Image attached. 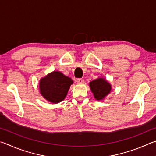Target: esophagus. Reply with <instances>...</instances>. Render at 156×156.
Returning a JSON list of instances; mask_svg holds the SVG:
<instances>
[{
    "label": "esophagus",
    "mask_w": 156,
    "mask_h": 156,
    "mask_svg": "<svg viewBox=\"0 0 156 156\" xmlns=\"http://www.w3.org/2000/svg\"><path fill=\"white\" fill-rule=\"evenodd\" d=\"M77 83H78V84H84V80H83V79H78V80H77Z\"/></svg>",
    "instance_id": "34e87169"
}]
</instances>
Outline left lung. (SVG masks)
I'll list each match as a JSON object with an SVG mask.
<instances>
[{
	"instance_id": "1",
	"label": "left lung",
	"mask_w": 156,
	"mask_h": 156,
	"mask_svg": "<svg viewBox=\"0 0 156 156\" xmlns=\"http://www.w3.org/2000/svg\"><path fill=\"white\" fill-rule=\"evenodd\" d=\"M89 87L94 94V98L102 100L112 91V84L103 77L98 78L89 83Z\"/></svg>"
}]
</instances>
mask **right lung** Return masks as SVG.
Instances as JSON below:
<instances>
[{
    "label": "right lung",
    "instance_id": "1",
    "mask_svg": "<svg viewBox=\"0 0 156 156\" xmlns=\"http://www.w3.org/2000/svg\"><path fill=\"white\" fill-rule=\"evenodd\" d=\"M73 83L71 78L59 71H54L41 78L40 94L44 99L53 104L62 102L67 96L70 86Z\"/></svg>",
    "mask_w": 156,
    "mask_h": 156
}]
</instances>
